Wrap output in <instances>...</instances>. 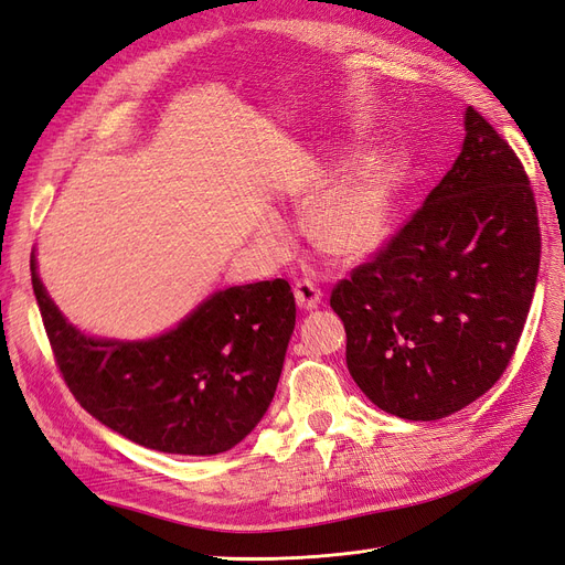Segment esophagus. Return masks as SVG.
I'll list each match as a JSON object with an SVG mask.
<instances>
[{
  "label": "esophagus",
  "mask_w": 565,
  "mask_h": 565,
  "mask_svg": "<svg viewBox=\"0 0 565 565\" xmlns=\"http://www.w3.org/2000/svg\"><path fill=\"white\" fill-rule=\"evenodd\" d=\"M295 299H297V306L303 311H313L318 309V303L322 301V292L320 287L311 280H297L295 285Z\"/></svg>",
  "instance_id": "34e87169"
}]
</instances>
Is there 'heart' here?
<instances>
[{"mask_svg": "<svg viewBox=\"0 0 565 565\" xmlns=\"http://www.w3.org/2000/svg\"><path fill=\"white\" fill-rule=\"evenodd\" d=\"M388 193L380 172L365 167L324 191L309 214V233L332 259H358L377 249L388 231Z\"/></svg>", "mask_w": 565, "mask_h": 565, "instance_id": "obj_1", "label": "heart"}]
</instances>
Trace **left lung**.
<instances>
[{
	"label": "left lung",
	"mask_w": 565,
	"mask_h": 565,
	"mask_svg": "<svg viewBox=\"0 0 565 565\" xmlns=\"http://www.w3.org/2000/svg\"><path fill=\"white\" fill-rule=\"evenodd\" d=\"M465 129L422 207L330 295L353 382L401 419L448 417L492 388L537 282L540 221L525 169L471 106Z\"/></svg>",
	"instance_id": "left-lung-1"
}]
</instances>
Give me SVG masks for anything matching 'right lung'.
I'll use <instances>...</instances> for the list:
<instances>
[{
    "label": "right lung",
    "instance_id": "add662e5",
    "mask_svg": "<svg viewBox=\"0 0 565 565\" xmlns=\"http://www.w3.org/2000/svg\"><path fill=\"white\" fill-rule=\"evenodd\" d=\"M30 270L63 382L108 429L150 450L218 455L264 417L297 318L287 280L228 287L158 339L100 341L65 322L35 259Z\"/></svg>",
    "mask_w": 565,
    "mask_h": 565
}]
</instances>
